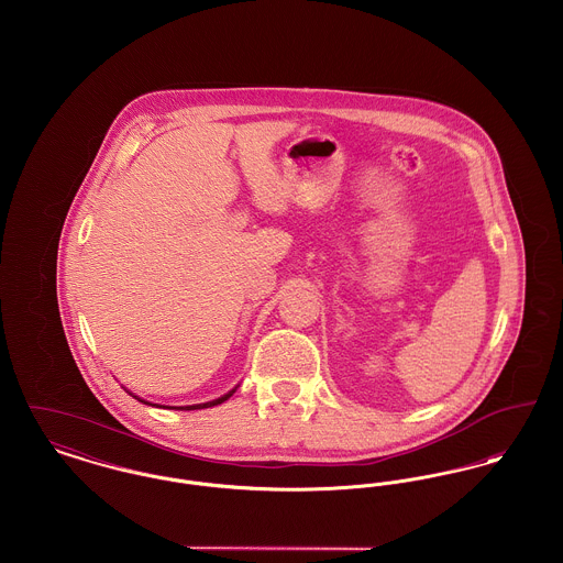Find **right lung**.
<instances>
[{
    "mask_svg": "<svg viewBox=\"0 0 563 563\" xmlns=\"http://www.w3.org/2000/svg\"><path fill=\"white\" fill-rule=\"evenodd\" d=\"M235 391V389H233ZM233 391L230 394H225L223 397H219V399H212V401H206V404H198V406H185V410H198V408H210V406H217V404H223L225 399H230L233 396Z\"/></svg>",
    "mask_w": 563,
    "mask_h": 563,
    "instance_id": "obj_1",
    "label": "right lung"
}]
</instances>
